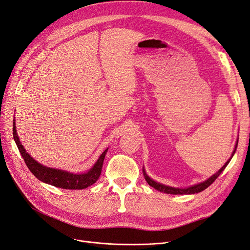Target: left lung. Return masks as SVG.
I'll return each instance as SVG.
<instances>
[{
	"label": "left lung",
	"mask_w": 250,
	"mask_h": 250,
	"mask_svg": "<svg viewBox=\"0 0 250 250\" xmlns=\"http://www.w3.org/2000/svg\"><path fill=\"white\" fill-rule=\"evenodd\" d=\"M237 146H238V142L236 143V146H235V149L233 151V153H231V156L229 157V159L225 163V166H223L216 174H214L213 176H211L209 179H207L206 181H204V182L202 183H199L196 185H193V186H190V187H187V188H175V187H170V186H167V185H163V184H160L158 182H155L154 180H152L147 174H146L145 169H143V173H144V176H145V179L146 181H147L148 184L150 186H152L153 188L157 189L158 191L160 192H165V193H169V194H193V193H197V192H201L203 190H205L206 188H208L215 180H216L218 178V176L222 173L223 169H225L227 167V166L229 163L231 157L234 156V154L237 150Z\"/></svg>",
	"instance_id": "left-lung-1"
}]
</instances>
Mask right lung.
Segmentation results:
<instances>
[{
    "label": "right lung",
    "mask_w": 250,
    "mask_h": 250,
    "mask_svg": "<svg viewBox=\"0 0 250 250\" xmlns=\"http://www.w3.org/2000/svg\"><path fill=\"white\" fill-rule=\"evenodd\" d=\"M13 139L16 143L17 148H19L21 154L25 165H27V167L31 170V173L38 180L42 181V182L63 189H83L95 183L100 177L103 160H104L105 154L108 150L106 149L100 155V157L98 158L95 165H94L93 167L89 171H87V173L73 174L62 169L44 167L38 163L35 159H33L29 155V153L25 151L23 146L21 144L19 140V136H17L16 133L15 122L13 123Z\"/></svg>",
    "instance_id": "add662e5"
}]
</instances>
